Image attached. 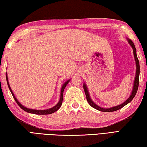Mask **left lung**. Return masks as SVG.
I'll return each mask as SVG.
<instances>
[{
  "label": "left lung",
  "instance_id": "obj_1",
  "mask_svg": "<svg viewBox=\"0 0 147 147\" xmlns=\"http://www.w3.org/2000/svg\"><path fill=\"white\" fill-rule=\"evenodd\" d=\"M127 40H128L129 43L131 45V47L133 49V54L134 56V59H135V61H136V76H135V79L134 81V86H133V88H132V91L131 93V95H130L129 97L127 99V100H125V102H123L120 105H118L117 106H115V107H112L110 108H102L101 107H100L98 106H97L96 104L94 103L93 102L92 100L91 99L90 96L89 92H88V88L86 86V85L84 83V85H83V88H84V90L85 92V95L86 96V99L87 101L90 106L95 108V109H97L98 111H100L102 112H113V111H117L118 109H121L123 107H124L127 105V104H129L130 102H131L132 99L134 98V97L136 95V94L137 93V91L138 89V86H139V77H140V63H139V60L138 59L137 57V54H136V49L135 45L134 43L132 42V41L130 39H128L127 38Z\"/></svg>",
  "mask_w": 147,
  "mask_h": 147
}]
</instances>
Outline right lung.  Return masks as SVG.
Instances as JSON below:
<instances>
[{"mask_svg":"<svg viewBox=\"0 0 147 147\" xmlns=\"http://www.w3.org/2000/svg\"><path fill=\"white\" fill-rule=\"evenodd\" d=\"M5 76H6V81H7V86H8V88H9V89L11 91V93L12 95L13 96L14 99H15V100L16 101V104H17L19 106H20L22 109L25 111H26L27 113H32V114H35V115H50V114H52V113H53L54 112H56V111H57L58 109H59L60 107L61 106V104H62V102H63V91H64L65 88L66 87V86L67 85L68 83L70 82V80H68L67 81L65 82L64 84H63L62 86V88H61V95H60V99H59V101L58 103L54 107H52V108H50V109H45V110H36V109H29V108H27L26 107H24V106H22V105L18 101L17 98L15 97V95H14V93H13V91L11 90V88L10 86H9V83L8 82V79H7V73H5Z\"/></svg>","mask_w":147,"mask_h":147,"instance_id":"add662e5","label":"right lung"}]
</instances>
